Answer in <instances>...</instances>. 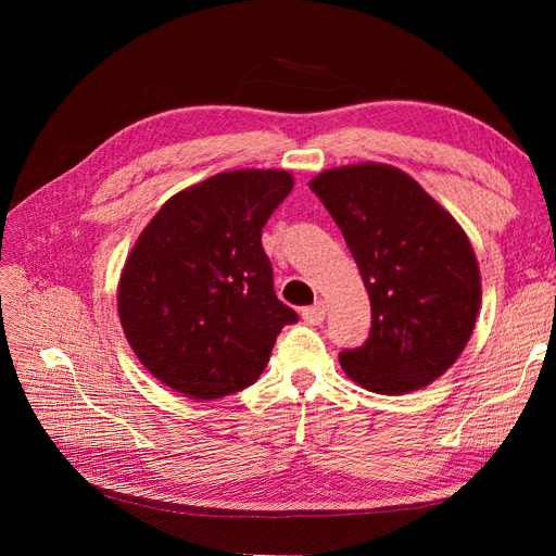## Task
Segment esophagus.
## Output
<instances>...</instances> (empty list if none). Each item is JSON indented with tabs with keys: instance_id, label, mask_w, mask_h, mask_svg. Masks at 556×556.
<instances>
[{
	"instance_id": "1",
	"label": "esophagus",
	"mask_w": 556,
	"mask_h": 556,
	"mask_svg": "<svg viewBox=\"0 0 556 556\" xmlns=\"http://www.w3.org/2000/svg\"><path fill=\"white\" fill-rule=\"evenodd\" d=\"M325 315H327V306L323 304V301H317L315 306H308V308L301 311V317H304L308 325H323Z\"/></svg>"
}]
</instances>
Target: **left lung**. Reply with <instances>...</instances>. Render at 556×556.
Here are the masks:
<instances>
[{
  "mask_svg": "<svg viewBox=\"0 0 556 556\" xmlns=\"http://www.w3.org/2000/svg\"><path fill=\"white\" fill-rule=\"evenodd\" d=\"M308 185L341 227L371 299V336L339 355L345 376L387 396L422 390L476 329L482 280L466 231L390 164L336 166Z\"/></svg>",
  "mask_w": 556,
  "mask_h": 556,
  "instance_id": "1",
  "label": "left lung"
}]
</instances>
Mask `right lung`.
<instances>
[{
  "label": "right lung",
  "mask_w": 556,
  "mask_h": 556,
  "mask_svg": "<svg viewBox=\"0 0 556 556\" xmlns=\"http://www.w3.org/2000/svg\"><path fill=\"white\" fill-rule=\"evenodd\" d=\"M292 188L280 169L215 174L166 199L129 250L117 315L134 355L174 392L213 401L243 390L296 323L262 248Z\"/></svg>",
  "instance_id": "right-lung-1"
}]
</instances>
